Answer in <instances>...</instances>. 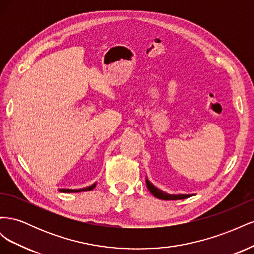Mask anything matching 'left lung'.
Wrapping results in <instances>:
<instances>
[{
  "instance_id": "left-lung-1",
  "label": "left lung",
  "mask_w": 254,
  "mask_h": 254,
  "mask_svg": "<svg viewBox=\"0 0 254 254\" xmlns=\"http://www.w3.org/2000/svg\"><path fill=\"white\" fill-rule=\"evenodd\" d=\"M146 186H147V189L153 196L158 199H162V200H180V199H186V198L194 196V195H186V194H180V195L167 194L162 190L156 188L147 178H146Z\"/></svg>"
}]
</instances>
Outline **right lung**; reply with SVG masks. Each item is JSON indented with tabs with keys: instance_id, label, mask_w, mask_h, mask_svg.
Masks as SVG:
<instances>
[{
	"instance_id": "obj_1",
	"label": "right lung",
	"mask_w": 254,
	"mask_h": 254,
	"mask_svg": "<svg viewBox=\"0 0 254 254\" xmlns=\"http://www.w3.org/2000/svg\"><path fill=\"white\" fill-rule=\"evenodd\" d=\"M96 186V183L92 184V186L90 187H87V188H83V189H79V190H71V189H59V191H61V193H79V191H87V190H93Z\"/></svg>"
}]
</instances>
